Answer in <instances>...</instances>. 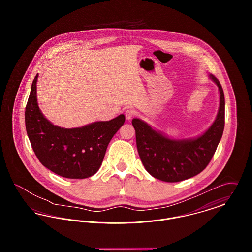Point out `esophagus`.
I'll return each instance as SVG.
<instances>
[{
    "label": "esophagus",
    "instance_id": "1",
    "mask_svg": "<svg viewBox=\"0 0 252 252\" xmlns=\"http://www.w3.org/2000/svg\"><path fill=\"white\" fill-rule=\"evenodd\" d=\"M135 113H136V111L133 109V108H127L126 110V112H125V115H126V118L127 119V120H130L132 117L135 115Z\"/></svg>",
    "mask_w": 252,
    "mask_h": 252
}]
</instances>
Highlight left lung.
Wrapping results in <instances>:
<instances>
[{"label":"left lung","mask_w":252,"mask_h":252,"mask_svg":"<svg viewBox=\"0 0 252 252\" xmlns=\"http://www.w3.org/2000/svg\"><path fill=\"white\" fill-rule=\"evenodd\" d=\"M210 77L219 89L220 106L216 121L200 137L171 140L143 121L132 120L141 160L155 179L166 182L190 179L202 172L215 155L225 126V97L218 79L213 74Z\"/></svg>","instance_id":"obj_1"}]
</instances>
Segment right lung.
<instances>
[{"label": "right lung", "mask_w": 252, "mask_h": 252, "mask_svg": "<svg viewBox=\"0 0 252 252\" xmlns=\"http://www.w3.org/2000/svg\"><path fill=\"white\" fill-rule=\"evenodd\" d=\"M35 76L25 107V127L36 158L42 165L67 179H86L99 170L108 144L125 123V115L76 128L51 124L36 102Z\"/></svg>", "instance_id": "add662e5"}]
</instances>
